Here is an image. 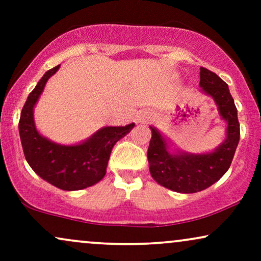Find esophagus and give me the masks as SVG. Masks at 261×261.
<instances>
[{
	"mask_svg": "<svg viewBox=\"0 0 261 261\" xmlns=\"http://www.w3.org/2000/svg\"><path fill=\"white\" fill-rule=\"evenodd\" d=\"M151 118V113L147 112V110H143V112H140L136 115V122H140V124H143V122H147Z\"/></svg>",
	"mask_w": 261,
	"mask_h": 261,
	"instance_id": "1",
	"label": "esophagus"
}]
</instances>
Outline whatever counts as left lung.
<instances>
[{
    "label": "left lung",
    "mask_w": 261,
    "mask_h": 261,
    "mask_svg": "<svg viewBox=\"0 0 261 261\" xmlns=\"http://www.w3.org/2000/svg\"><path fill=\"white\" fill-rule=\"evenodd\" d=\"M200 88L216 104L221 119L226 122V139L214 151L191 153L176 148L158 130L149 126L147 158L152 178L162 187L181 194H193L211 187L224 175L232 163L239 142V122L227 83L207 68H200Z\"/></svg>",
    "instance_id": "left-lung-1"
}]
</instances>
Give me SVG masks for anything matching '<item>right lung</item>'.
Instances as JSON below:
<instances>
[{
  "label": "right lung",
  "instance_id": "right-lung-1",
  "mask_svg": "<svg viewBox=\"0 0 261 261\" xmlns=\"http://www.w3.org/2000/svg\"><path fill=\"white\" fill-rule=\"evenodd\" d=\"M59 68L60 65L45 72L27 98L18 125L20 142L27 162L41 179L61 190H82L104 178L114 145L126 136L135 124L104 126L74 145H61L43 136L35 126L34 108L47 80Z\"/></svg>",
  "mask_w": 261,
  "mask_h": 261
}]
</instances>
